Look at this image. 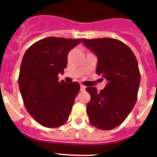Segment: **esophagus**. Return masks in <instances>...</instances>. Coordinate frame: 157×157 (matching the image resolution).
I'll list each match as a JSON object with an SVG mask.
<instances>
[{
    "mask_svg": "<svg viewBox=\"0 0 157 157\" xmlns=\"http://www.w3.org/2000/svg\"><path fill=\"white\" fill-rule=\"evenodd\" d=\"M85 90H86V86H83V85H81V86H80V90H81V91H84Z\"/></svg>",
    "mask_w": 157,
    "mask_h": 157,
    "instance_id": "34e87169",
    "label": "esophagus"
}]
</instances>
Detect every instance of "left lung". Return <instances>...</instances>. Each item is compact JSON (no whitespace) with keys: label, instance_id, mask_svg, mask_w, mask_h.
I'll return each mask as SVG.
<instances>
[{"label":"left lung","instance_id":"1","mask_svg":"<svg viewBox=\"0 0 157 157\" xmlns=\"http://www.w3.org/2000/svg\"><path fill=\"white\" fill-rule=\"evenodd\" d=\"M82 41L96 54V73L107 81L100 92L95 87L86 88L90 94L86 104L88 119L95 128L111 130L124 122L136 103L140 82L137 59L132 50L117 39L103 37Z\"/></svg>","mask_w":157,"mask_h":157}]
</instances>
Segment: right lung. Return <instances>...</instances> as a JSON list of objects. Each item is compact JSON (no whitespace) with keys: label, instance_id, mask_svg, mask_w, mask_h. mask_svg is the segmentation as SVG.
Here are the masks:
<instances>
[{"label":"right lung","instance_id":"obj_1","mask_svg":"<svg viewBox=\"0 0 157 157\" xmlns=\"http://www.w3.org/2000/svg\"><path fill=\"white\" fill-rule=\"evenodd\" d=\"M82 39L50 37L35 42L23 56L18 85L25 107L46 128H58L69 119L80 90L77 82H58V74L67 67L70 50Z\"/></svg>","mask_w":157,"mask_h":157}]
</instances>
